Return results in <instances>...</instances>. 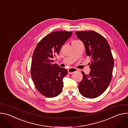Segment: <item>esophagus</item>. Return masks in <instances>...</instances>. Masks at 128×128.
<instances>
[{
  "mask_svg": "<svg viewBox=\"0 0 128 128\" xmlns=\"http://www.w3.org/2000/svg\"><path fill=\"white\" fill-rule=\"evenodd\" d=\"M78 71V69L75 68H70L68 69V72L69 74H72L73 73H74Z\"/></svg>",
  "mask_w": 128,
  "mask_h": 128,
  "instance_id": "esophagus-1",
  "label": "esophagus"
}]
</instances>
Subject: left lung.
I'll return each mask as SVG.
<instances>
[{
	"instance_id": "obj_1",
	"label": "left lung",
	"mask_w": 128,
	"mask_h": 128,
	"mask_svg": "<svg viewBox=\"0 0 128 128\" xmlns=\"http://www.w3.org/2000/svg\"><path fill=\"white\" fill-rule=\"evenodd\" d=\"M77 37L82 42L87 56L91 57L88 74L82 71L83 78L78 84L80 93L88 98L101 95L110 82L114 60L106 40L94 31H78Z\"/></svg>"
}]
</instances>
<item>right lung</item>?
Returning a JSON list of instances; mask_svg holds the SVG:
<instances>
[{
	"mask_svg": "<svg viewBox=\"0 0 128 128\" xmlns=\"http://www.w3.org/2000/svg\"><path fill=\"white\" fill-rule=\"evenodd\" d=\"M71 32L55 31L46 36L38 44L33 54L31 75L34 84L42 95L52 98L59 95L63 86L66 69L52 63V59L72 35Z\"/></svg>",
	"mask_w": 128,
	"mask_h": 128,
	"instance_id": "1",
	"label": "right lung"
}]
</instances>
